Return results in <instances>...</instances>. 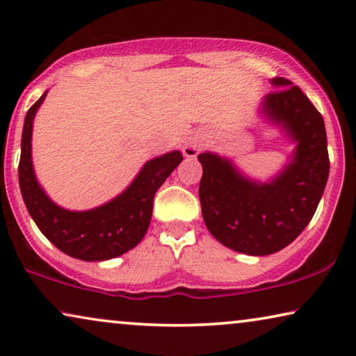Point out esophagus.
<instances>
[{
    "label": "esophagus",
    "mask_w": 356,
    "mask_h": 356,
    "mask_svg": "<svg viewBox=\"0 0 356 356\" xmlns=\"http://www.w3.org/2000/svg\"><path fill=\"white\" fill-rule=\"evenodd\" d=\"M207 143V134L206 133H199L196 134H191L189 138H186V140H184L183 144V154L186 155V157H197L199 152H201L204 145H206Z\"/></svg>",
    "instance_id": "esophagus-1"
}]
</instances>
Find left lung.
<instances>
[{
	"mask_svg": "<svg viewBox=\"0 0 356 356\" xmlns=\"http://www.w3.org/2000/svg\"><path fill=\"white\" fill-rule=\"evenodd\" d=\"M275 92L259 104L261 120L293 145L284 167L266 181L251 178L232 159L199 154L202 217L223 246L267 256L289 246L313 218L329 178L324 120L300 87L274 77Z\"/></svg>",
	"mask_w": 356,
	"mask_h": 356,
	"instance_id": "obj_1",
	"label": "left lung"
}]
</instances>
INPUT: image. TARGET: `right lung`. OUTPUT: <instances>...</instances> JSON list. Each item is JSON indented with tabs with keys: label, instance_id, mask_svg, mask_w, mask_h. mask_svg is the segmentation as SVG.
<instances>
[{
	"label": "right lung",
	"instance_id": "1",
	"mask_svg": "<svg viewBox=\"0 0 356 356\" xmlns=\"http://www.w3.org/2000/svg\"><path fill=\"white\" fill-rule=\"evenodd\" d=\"M47 92L29 108L24 120L19 186L38 230L65 254L81 261H108L138 246L152 218V202L183 154L172 150L144 163L124 191L89 211H70L53 202L33 172L32 129Z\"/></svg>",
	"mask_w": 356,
	"mask_h": 356
}]
</instances>
